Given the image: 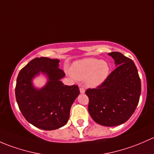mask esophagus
<instances>
[{"label":"esophagus","mask_w":154,"mask_h":154,"mask_svg":"<svg viewBox=\"0 0 154 154\" xmlns=\"http://www.w3.org/2000/svg\"><path fill=\"white\" fill-rule=\"evenodd\" d=\"M79 90H80V93H85V88H83V87H80Z\"/></svg>","instance_id":"obj_1"}]
</instances>
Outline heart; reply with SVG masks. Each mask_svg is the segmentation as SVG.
<instances>
[{"label": "heart", "mask_w": 154, "mask_h": 154, "mask_svg": "<svg viewBox=\"0 0 154 154\" xmlns=\"http://www.w3.org/2000/svg\"><path fill=\"white\" fill-rule=\"evenodd\" d=\"M110 66L108 62L96 58H85L75 61L71 66L72 75L78 80L85 79L87 86L97 88L109 76Z\"/></svg>", "instance_id": "b5f03b06"}]
</instances>
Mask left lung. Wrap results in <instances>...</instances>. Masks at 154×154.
<instances>
[{
	"label": "left lung",
	"mask_w": 154,
	"mask_h": 154,
	"mask_svg": "<svg viewBox=\"0 0 154 154\" xmlns=\"http://www.w3.org/2000/svg\"><path fill=\"white\" fill-rule=\"evenodd\" d=\"M115 61L116 69L96 88H89L88 110L98 124L117 126L128 121L135 111L141 94L137 68L131 58L119 52L108 53Z\"/></svg>",
	"instance_id": "8db88e82"
}]
</instances>
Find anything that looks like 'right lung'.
Segmentation results:
<instances>
[{"mask_svg": "<svg viewBox=\"0 0 154 154\" xmlns=\"http://www.w3.org/2000/svg\"><path fill=\"white\" fill-rule=\"evenodd\" d=\"M59 62L46 57L35 58L20 69L17 78L15 97L20 112L30 124L45 131L67 123L71 106L80 93L77 85L67 86L61 82L65 73L58 68ZM40 72L48 81L38 89L33 86L32 79Z\"/></svg>", "mask_w": 154, "mask_h": 154, "instance_id": "1", "label": "right lung"}]
</instances>
